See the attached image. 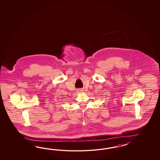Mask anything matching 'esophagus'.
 <instances>
[{"label":"esophagus","instance_id":"34e87169","mask_svg":"<svg viewBox=\"0 0 160 160\" xmlns=\"http://www.w3.org/2000/svg\"><path fill=\"white\" fill-rule=\"evenodd\" d=\"M78 92H79V93H82V92H83V90H82V89H78Z\"/></svg>","mask_w":160,"mask_h":160}]
</instances>
